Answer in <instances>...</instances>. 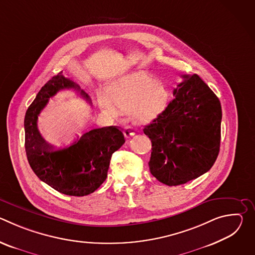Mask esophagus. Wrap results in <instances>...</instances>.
I'll return each instance as SVG.
<instances>
[{"instance_id":"obj_1","label":"esophagus","mask_w":255,"mask_h":255,"mask_svg":"<svg viewBox=\"0 0 255 255\" xmlns=\"http://www.w3.org/2000/svg\"><path fill=\"white\" fill-rule=\"evenodd\" d=\"M124 135H125L126 138H129V137L134 136V135H135V129H134L133 127H131V126L126 127L125 130H124Z\"/></svg>"}]
</instances>
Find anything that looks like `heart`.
I'll return each mask as SVG.
<instances>
[{
    "label": "heart",
    "instance_id": "b5f03b06",
    "mask_svg": "<svg viewBox=\"0 0 255 255\" xmlns=\"http://www.w3.org/2000/svg\"><path fill=\"white\" fill-rule=\"evenodd\" d=\"M169 98L164 82L144 72H134L113 82L106 93L99 95L98 101L102 110L112 117L131 110L137 121L148 123L166 110Z\"/></svg>",
    "mask_w": 255,
    "mask_h": 255
}]
</instances>
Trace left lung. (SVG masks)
Returning <instances> with one entry per match:
<instances>
[{
    "label": "left lung",
    "instance_id": "left-lung-1",
    "mask_svg": "<svg viewBox=\"0 0 255 255\" xmlns=\"http://www.w3.org/2000/svg\"><path fill=\"white\" fill-rule=\"evenodd\" d=\"M183 79L166 110L143 129L152 143L150 172L170 187L210 170L220 150L219 99L198 75Z\"/></svg>",
    "mask_w": 255,
    "mask_h": 255
}]
</instances>
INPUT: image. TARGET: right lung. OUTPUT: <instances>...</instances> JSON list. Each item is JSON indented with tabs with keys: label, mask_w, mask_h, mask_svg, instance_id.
<instances>
[{
	"label": "right lung",
	"mask_w": 255,
	"mask_h": 255,
	"mask_svg": "<svg viewBox=\"0 0 255 255\" xmlns=\"http://www.w3.org/2000/svg\"><path fill=\"white\" fill-rule=\"evenodd\" d=\"M72 89L90 104V96L60 74L49 80L29 106L24 119L25 150L32 170L57 192L83 197L94 193L107 178L112 154L125 143L116 126L93 129L65 148L55 149L41 136L38 116L48 100L61 90Z\"/></svg>",
	"instance_id": "add662e5"
}]
</instances>
